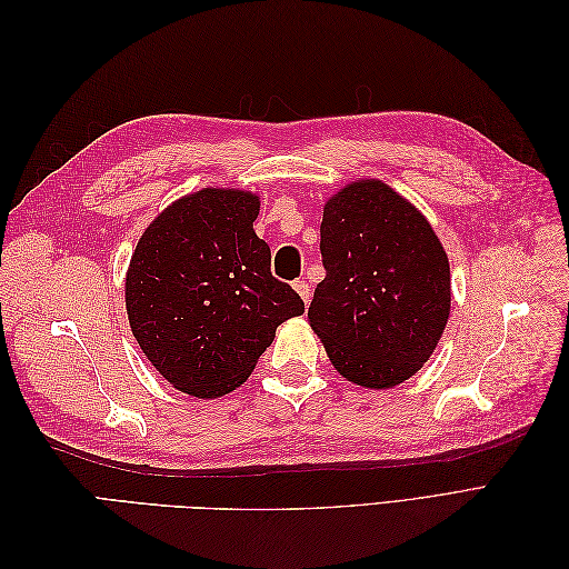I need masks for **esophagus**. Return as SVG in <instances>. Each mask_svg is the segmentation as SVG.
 <instances>
[{
    "mask_svg": "<svg viewBox=\"0 0 569 569\" xmlns=\"http://www.w3.org/2000/svg\"><path fill=\"white\" fill-rule=\"evenodd\" d=\"M295 289L299 291V297L303 299V303L311 301V284H308L306 280H297V282H295Z\"/></svg>",
    "mask_w": 569,
    "mask_h": 569,
    "instance_id": "1",
    "label": "esophagus"
}]
</instances>
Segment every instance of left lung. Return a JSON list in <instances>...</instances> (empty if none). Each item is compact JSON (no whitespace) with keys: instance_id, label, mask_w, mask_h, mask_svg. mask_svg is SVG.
Wrapping results in <instances>:
<instances>
[{"instance_id":"1","label":"left lung","mask_w":569,"mask_h":569,"mask_svg":"<svg viewBox=\"0 0 569 569\" xmlns=\"http://www.w3.org/2000/svg\"><path fill=\"white\" fill-rule=\"evenodd\" d=\"M325 280L308 322L337 372L389 389L416 375L449 320V258L425 216L380 180L347 184L320 222Z\"/></svg>"}]
</instances>
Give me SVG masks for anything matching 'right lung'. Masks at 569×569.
<instances>
[{"mask_svg": "<svg viewBox=\"0 0 569 569\" xmlns=\"http://www.w3.org/2000/svg\"><path fill=\"white\" fill-rule=\"evenodd\" d=\"M258 197L201 189L176 201L137 242L126 308L144 356L176 389L216 399L242 385L303 301L272 278L253 232Z\"/></svg>", "mask_w": 569, "mask_h": 569, "instance_id": "right-lung-1", "label": "right lung"}]
</instances>
